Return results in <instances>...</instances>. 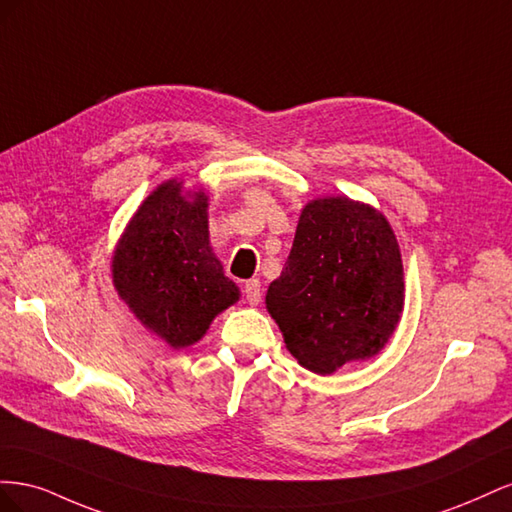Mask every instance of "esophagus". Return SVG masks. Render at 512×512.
<instances>
[{
	"instance_id": "obj_1",
	"label": "esophagus",
	"mask_w": 512,
	"mask_h": 512,
	"mask_svg": "<svg viewBox=\"0 0 512 512\" xmlns=\"http://www.w3.org/2000/svg\"><path fill=\"white\" fill-rule=\"evenodd\" d=\"M245 299L250 305H258L262 299V292H260V280H247L245 288H243Z\"/></svg>"
}]
</instances>
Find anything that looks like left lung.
<instances>
[{
    "label": "left lung",
    "instance_id": "left-lung-1",
    "mask_svg": "<svg viewBox=\"0 0 512 512\" xmlns=\"http://www.w3.org/2000/svg\"><path fill=\"white\" fill-rule=\"evenodd\" d=\"M267 309L290 354L316 374L378 354L404 309V267L384 215L344 196L312 200Z\"/></svg>",
    "mask_w": 512,
    "mask_h": 512
}]
</instances>
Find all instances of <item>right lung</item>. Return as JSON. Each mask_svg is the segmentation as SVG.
Segmentation results:
<instances>
[{"label": "right lung", "instance_id": "right-lung-1", "mask_svg": "<svg viewBox=\"0 0 512 512\" xmlns=\"http://www.w3.org/2000/svg\"><path fill=\"white\" fill-rule=\"evenodd\" d=\"M113 282L134 316L173 348L198 342L239 301L211 252L207 196L188 198L177 181L162 183L136 211L115 250Z\"/></svg>", "mask_w": 512, "mask_h": 512}]
</instances>
